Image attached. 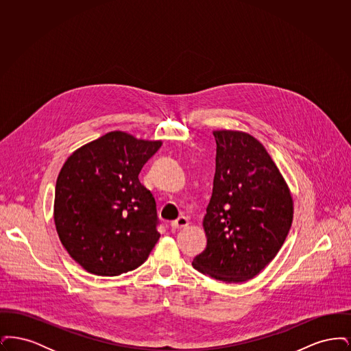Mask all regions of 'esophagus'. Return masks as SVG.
<instances>
[{
  "label": "esophagus",
  "instance_id": "obj_1",
  "mask_svg": "<svg viewBox=\"0 0 351 351\" xmlns=\"http://www.w3.org/2000/svg\"><path fill=\"white\" fill-rule=\"evenodd\" d=\"M188 225H189V222H188V219L185 217H179L178 219H175V221L171 222V228H172L173 230L183 229V228H186Z\"/></svg>",
  "mask_w": 351,
  "mask_h": 351
}]
</instances>
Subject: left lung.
Masks as SVG:
<instances>
[{
    "label": "left lung",
    "mask_w": 351,
    "mask_h": 351,
    "mask_svg": "<svg viewBox=\"0 0 351 351\" xmlns=\"http://www.w3.org/2000/svg\"><path fill=\"white\" fill-rule=\"evenodd\" d=\"M213 135L216 173L202 222L208 242L192 266L216 280L242 283L256 276L283 246L293 201L259 141L232 130Z\"/></svg>",
    "instance_id": "1"
}]
</instances>
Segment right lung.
Wrapping results in <instances>:
<instances>
[{
  "mask_svg": "<svg viewBox=\"0 0 351 351\" xmlns=\"http://www.w3.org/2000/svg\"><path fill=\"white\" fill-rule=\"evenodd\" d=\"M162 146L110 132L75 151L55 186L60 242L84 269L117 276L139 267L160 234L156 204L138 175Z\"/></svg>",
  "mask_w": 351,
  "mask_h": 351,
  "instance_id": "add662e5",
  "label": "right lung"
}]
</instances>
